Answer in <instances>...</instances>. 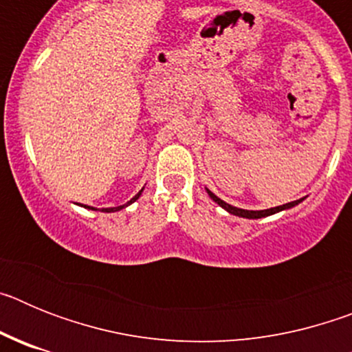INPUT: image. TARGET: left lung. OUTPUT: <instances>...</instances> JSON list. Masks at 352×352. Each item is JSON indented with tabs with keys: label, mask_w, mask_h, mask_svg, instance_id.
I'll return each instance as SVG.
<instances>
[{
	"label": "left lung",
	"mask_w": 352,
	"mask_h": 352,
	"mask_svg": "<svg viewBox=\"0 0 352 352\" xmlns=\"http://www.w3.org/2000/svg\"><path fill=\"white\" fill-rule=\"evenodd\" d=\"M208 194H210V197L213 199L214 203L219 204V206H222L223 210H227V211H229V213L236 214V217H243V219H261V217H268V214L278 213V211H282V210H289V208L296 206L298 203H301V199H300V201H292V203L282 204V206H276V208H270V210L252 211V210H241V208L231 206V204H227L226 201H222V199H220V197H217V195H214L213 192H210V190H208Z\"/></svg>",
	"instance_id": "1"
}]
</instances>
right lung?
I'll list each match as a JSON object with an SVG mask.
<instances>
[{
	"instance_id": "1",
	"label": "right lung",
	"mask_w": 352,
	"mask_h": 352,
	"mask_svg": "<svg viewBox=\"0 0 352 352\" xmlns=\"http://www.w3.org/2000/svg\"><path fill=\"white\" fill-rule=\"evenodd\" d=\"M141 192H142V190H139V194L135 195V197H132V199H130L129 203H126V204H123V206H118V208H102V211H105V213H111V211H120V210H123V208H125V206H129V204H132L133 201H138V199H139V195H141ZM88 208H89V206H88ZM89 210H95V208H89Z\"/></svg>"
}]
</instances>
